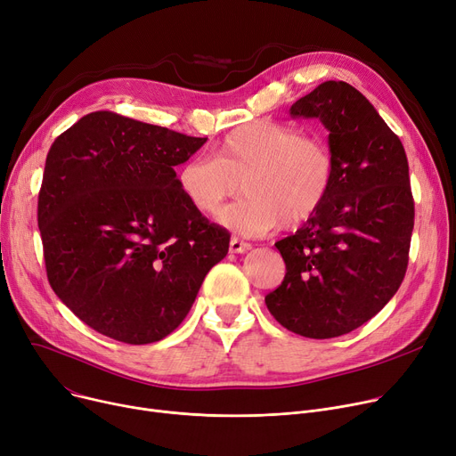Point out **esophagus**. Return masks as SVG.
I'll return each instance as SVG.
<instances>
[{
  "instance_id": "34e87169",
  "label": "esophagus",
  "mask_w": 456,
  "mask_h": 456,
  "mask_svg": "<svg viewBox=\"0 0 456 456\" xmlns=\"http://www.w3.org/2000/svg\"><path fill=\"white\" fill-rule=\"evenodd\" d=\"M250 248H252V245L247 243V240H240L237 237L230 239V252L232 254H243V252H248Z\"/></svg>"
}]
</instances>
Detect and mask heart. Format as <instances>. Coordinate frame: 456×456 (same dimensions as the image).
<instances>
[{"label":"heart","instance_id":"1","mask_svg":"<svg viewBox=\"0 0 456 456\" xmlns=\"http://www.w3.org/2000/svg\"><path fill=\"white\" fill-rule=\"evenodd\" d=\"M335 178L337 156L326 140L273 119L230 130L216 158H190L176 175L187 202L204 216H216L240 183L245 197L226 208L221 221L245 235L280 224L302 228L326 206Z\"/></svg>","mask_w":456,"mask_h":456}]
</instances>
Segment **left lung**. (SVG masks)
Listing matches in <instances>:
<instances>
[{
  "label": "left lung",
  "mask_w": 456,
  "mask_h": 456,
  "mask_svg": "<svg viewBox=\"0 0 456 456\" xmlns=\"http://www.w3.org/2000/svg\"><path fill=\"white\" fill-rule=\"evenodd\" d=\"M290 116L318 118L330 130L337 178L318 216L276 243L287 273L265 304L289 331L333 338L376 316L405 278L414 228L409 162L371 102L342 80L316 86Z\"/></svg>",
  "instance_id": "left-lung-1"
}]
</instances>
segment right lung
Instances as JSON below:
<instances>
[{
    "instance_id": "right-lung-1",
    "label": "right lung",
    "mask_w": 456,
    "mask_h": 456,
    "mask_svg": "<svg viewBox=\"0 0 456 456\" xmlns=\"http://www.w3.org/2000/svg\"><path fill=\"white\" fill-rule=\"evenodd\" d=\"M206 140L102 110L53 142L38 193L45 273L97 333L162 340L228 254V230L187 202L175 171Z\"/></svg>"
}]
</instances>
